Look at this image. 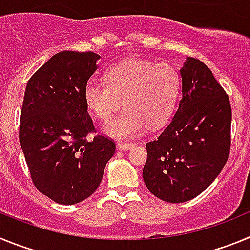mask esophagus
<instances>
[{"label":"esophagus","mask_w":250,"mask_h":250,"mask_svg":"<svg viewBox=\"0 0 250 250\" xmlns=\"http://www.w3.org/2000/svg\"><path fill=\"white\" fill-rule=\"evenodd\" d=\"M135 146L136 144H134V143H118V144H116V147H118L119 150H121V151H126V150H130Z\"/></svg>","instance_id":"esophagus-1"}]
</instances>
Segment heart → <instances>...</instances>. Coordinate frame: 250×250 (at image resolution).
Segmentation results:
<instances>
[{"label":"heart","mask_w":250,"mask_h":250,"mask_svg":"<svg viewBox=\"0 0 250 250\" xmlns=\"http://www.w3.org/2000/svg\"><path fill=\"white\" fill-rule=\"evenodd\" d=\"M105 81L107 86L94 80L86 83L83 100L103 121L109 120L123 103L125 110L104 126L106 135L118 140L136 138L149 125L167 123L180 92V75L169 63L124 60L105 72Z\"/></svg>","instance_id":"obj_1"}]
</instances>
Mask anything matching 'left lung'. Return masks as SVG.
I'll return each instance as SVG.
<instances>
[{
  "mask_svg": "<svg viewBox=\"0 0 250 250\" xmlns=\"http://www.w3.org/2000/svg\"><path fill=\"white\" fill-rule=\"evenodd\" d=\"M180 100L169 125L146 144L144 183L169 203H184L207 189L224 167L230 149L228 95L207 65L187 57L179 70Z\"/></svg>",
  "mask_w": 250,
  "mask_h": 250,
  "instance_id": "left-lung-1",
  "label": "left lung"
}]
</instances>
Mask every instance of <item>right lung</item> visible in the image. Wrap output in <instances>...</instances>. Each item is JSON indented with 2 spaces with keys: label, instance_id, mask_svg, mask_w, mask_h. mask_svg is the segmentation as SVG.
Listing matches in <instances>:
<instances>
[{
  "label": "right lung",
  "instance_id": "obj_1",
  "mask_svg": "<svg viewBox=\"0 0 250 250\" xmlns=\"http://www.w3.org/2000/svg\"><path fill=\"white\" fill-rule=\"evenodd\" d=\"M95 52L62 51L26 85L20 118V145L35 187L59 204L87 199L99 188L114 141L87 140L94 124L83 89L99 65Z\"/></svg>",
  "mask_w": 250,
  "mask_h": 250
}]
</instances>
